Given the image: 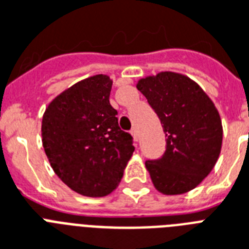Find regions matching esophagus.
Listing matches in <instances>:
<instances>
[{
  "label": "esophagus",
  "mask_w": 249,
  "mask_h": 249,
  "mask_svg": "<svg viewBox=\"0 0 249 249\" xmlns=\"http://www.w3.org/2000/svg\"><path fill=\"white\" fill-rule=\"evenodd\" d=\"M130 134L133 136L134 141H136V142H138V138H140V137H138V130H137L136 128H133L132 130H130Z\"/></svg>",
  "instance_id": "34e87169"
}]
</instances>
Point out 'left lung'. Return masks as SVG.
I'll return each instance as SVG.
<instances>
[{
  "label": "left lung",
  "instance_id": "left-lung-1",
  "mask_svg": "<svg viewBox=\"0 0 249 249\" xmlns=\"http://www.w3.org/2000/svg\"><path fill=\"white\" fill-rule=\"evenodd\" d=\"M137 89L155 111L165 133V152L146 160L152 183L165 195L196 187L216 164L222 144L218 111L187 76L160 72L141 79Z\"/></svg>",
  "mask_w": 249,
  "mask_h": 249
}]
</instances>
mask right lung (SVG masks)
Here are the masks:
<instances>
[{"instance_id": "obj_1", "label": "right lung", "mask_w": 249, "mask_h": 249, "mask_svg": "<svg viewBox=\"0 0 249 249\" xmlns=\"http://www.w3.org/2000/svg\"><path fill=\"white\" fill-rule=\"evenodd\" d=\"M111 88L108 76H91L53 99L42 117V144L53 170L85 196L112 193L134 151L133 137L121 130L109 105Z\"/></svg>"}]
</instances>
